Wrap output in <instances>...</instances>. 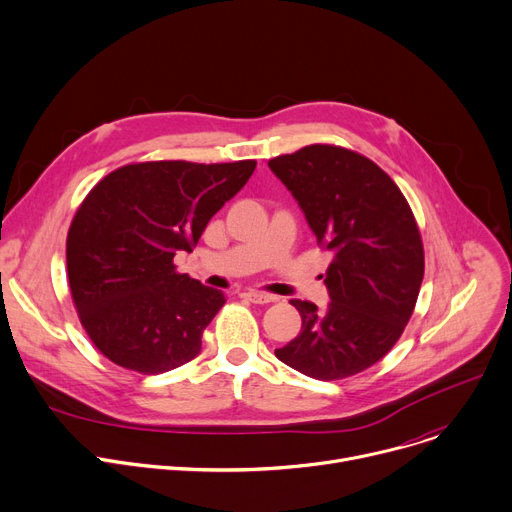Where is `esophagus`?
I'll list each match as a JSON object with an SVG mask.
<instances>
[{"label": "esophagus", "instance_id": "1", "mask_svg": "<svg viewBox=\"0 0 512 512\" xmlns=\"http://www.w3.org/2000/svg\"><path fill=\"white\" fill-rule=\"evenodd\" d=\"M244 299L256 303V305H266V303H272L274 297L272 295H266V293H258V291H248L244 293Z\"/></svg>", "mask_w": 512, "mask_h": 512}]
</instances>
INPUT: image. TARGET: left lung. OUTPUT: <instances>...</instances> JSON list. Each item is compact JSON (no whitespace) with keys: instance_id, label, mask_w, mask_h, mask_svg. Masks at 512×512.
I'll return each mask as SVG.
<instances>
[{"instance_id":"obj_1","label":"left lung","mask_w":512,"mask_h":512,"mask_svg":"<svg viewBox=\"0 0 512 512\" xmlns=\"http://www.w3.org/2000/svg\"><path fill=\"white\" fill-rule=\"evenodd\" d=\"M268 166L333 254L325 272L331 303L319 311L293 299L301 333L274 354L317 380L354 376L392 350L413 315L425 272L415 215L384 170L354 150L311 144Z\"/></svg>"}]
</instances>
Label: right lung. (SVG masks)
I'll return each instance as SVG.
<instances>
[{"instance_id": "right-lung-1", "label": "right lung", "mask_w": 512, "mask_h": 512, "mask_svg": "<svg viewBox=\"0 0 512 512\" xmlns=\"http://www.w3.org/2000/svg\"><path fill=\"white\" fill-rule=\"evenodd\" d=\"M254 168L256 160L132 162L89 191L69 227L67 274L79 321L107 360L162 374L201 352L225 297L173 260L197 246Z\"/></svg>"}]
</instances>
